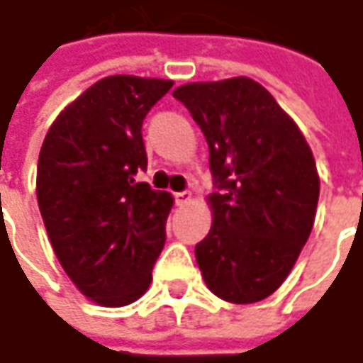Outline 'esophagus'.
<instances>
[{
	"label": "esophagus",
	"instance_id": "34e87169",
	"mask_svg": "<svg viewBox=\"0 0 363 363\" xmlns=\"http://www.w3.org/2000/svg\"><path fill=\"white\" fill-rule=\"evenodd\" d=\"M173 196H175V204H179V206L188 204L190 203V199H192L190 192H177V194H173Z\"/></svg>",
	"mask_w": 363,
	"mask_h": 363
}]
</instances>
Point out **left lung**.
Returning <instances> with one entry per match:
<instances>
[{"mask_svg":"<svg viewBox=\"0 0 363 363\" xmlns=\"http://www.w3.org/2000/svg\"><path fill=\"white\" fill-rule=\"evenodd\" d=\"M203 129L215 192L213 225L196 245L208 291L228 303L276 293L305 247L320 177L309 144L274 96L249 77L173 91Z\"/></svg>","mask_w":363,"mask_h":363,"instance_id":"left-lung-1","label":"left lung"}]
</instances>
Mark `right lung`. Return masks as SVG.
Returning a JSON list of instances; mask_svg holds the SVG:
<instances>
[{
    "instance_id": "obj_1",
    "label": "right lung",
    "mask_w": 363,
    "mask_h": 363,
    "mask_svg": "<svg viewBox=\"0 0 363 363\" xmlns=\"http://www.w3.org/2000/svg\"><path fill=\"white\" fill-rule=\"evenodd\" d=\"M173 81L114 74L94 83L50 127L37 203L74 286L104 307L138 301L164 247L173 199L138 182L148 157L142 123Z\"/></svg>"
}]
</instances>
